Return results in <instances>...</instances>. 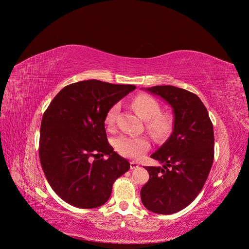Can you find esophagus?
I'll list each match as a JSON object with an SVG mask.
<instances>
[{
  "label": "esophagus",
  "instance_id": "34e87169",
  "mask_svg": "<svg viewBox=\"0 0 249 249\" xmlns=\"http://www.w3.org/2000/svg\"><path fill=\"white\" fill-rule=\"evenodd\" d=\"M139 167V163H137V162H135V161H131L130 162V168L131 169H136V168H138Z\"/></svg>",
  "mask_w": 249,
  "mask_h": 249
}]
</instances>
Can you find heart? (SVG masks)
Here are the masks:
<instances>
[{"label":"heart","instance_id":"1","mask_svg":"<svg viewBox=\"0 0 249 249\" xmlns=\"http://www.w3.org/2000/svg\"><path fill=\"white\" fill-rule=\"evenodd\" d=\"M132 108L140 118L146 121V127L150 132L156 136H162L168 132L172 125L169 116L160 114L159 102L147 95H139L132 101ZM119 107L114 105L110 108L106 116L108 125L115 123ZM115 147L120 154L126 158L139 160L144 155L150 147V143L145 137H132L121 135L115 140Z\"/></svg>","mask_w":249,"mask_h":249}]
</instances>
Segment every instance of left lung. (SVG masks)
<instances>
[{
  "label": "left lung",
  "mask_w": 249,
  "mask_h": 249,
  "mask_svg": "<svg viewBox=\"0 0 249 249\" xmlns=\"http://www.w3.org/2000/svg\"><path fill=\"white\" fill-rule=\"evenodd\" d=\"M173 108V132L150 155L162 166H145L149 179L140 191L147 210L169 215L189 206L199 195L214 160L213 124L200 98L174 86L144 89Z\"/></svg>",
  "instance_id": "obj_1"
}]
</instances>
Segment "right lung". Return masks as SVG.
Here are the masks:
<instances>
[{
  "mask_svg": "<svg viewBox=\"0 0 249 249\" xmlns=\"http://www.w3.org/2000/svg\"><path fill=\"white\" fill-rule=\"evenodd\" d=\"M135 89L97 80L74 83L64 87L43 114L41 166L52 190L70 205H104L114 181L129 171V161L109 144L105 120L110 108Z\"/></svg>",
  "mask_w": 249,
  "mask_h": 249,
  "instance_id": "right-lung-1",
  "label": "right lung"
}]
</instances>
